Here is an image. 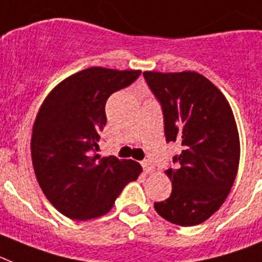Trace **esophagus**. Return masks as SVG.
I'll use <instances>...</instances> for the list:
<instances>
[{"label":"esophagus","instance_id":"34e87169","mask_svg":"<svg viewBox=\"0 0 262 262\" xmlns=\"http://www.w3.org/2000/svg\"><path fill=\"white\" fill-rule=\"evenodd\" d=\"M141 165H142V168H144L145 173L155 172V165L151 164V161H149V160H145V161H142Z\"/></svg>","mask_w":262,"mask_h":262}]
</instances>
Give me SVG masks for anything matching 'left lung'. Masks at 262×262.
Instances as JSON below:
<instances>
[{
  "mask_svg": "<svg viewBox=\"0 0 262 262\" xmlns=\"http://www.w3.org/2000/svg\"><path fill=\"white\" fill-rule=\"evenodd\" d=\"M161 102L166 141L180 142L168 200L155 202L169 223L193 226L220 209L236 180L239 136L234 114L221 90L197 72H144Z\"/></svg>",
  "mask_w": 262,
  "mask_h": 262,
  "instance_id": "8db88e82",
  "label": "left lung"
}]
</instances>
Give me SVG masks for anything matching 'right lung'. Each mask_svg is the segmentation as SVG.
Segmentation results:
<instances>
[{"label": "right lung", "mask_w": 262, "mask_h": 262, "mask_svg": "<svg viewBox=\"0 0 262 262\" xmlns=\"http://www.w3.org/2000/svg\"><path fill=\"white\" fill-rule=\"evenodd\" d=\"M140 74L88 68L61 81L43 100L33 125V168L46 199L63 216L78 221L104 216L122 188L141 174L133 160L94 153L106 124V100Z\"/></svg>", "instance_id": "obj_1"}]
</instances>
